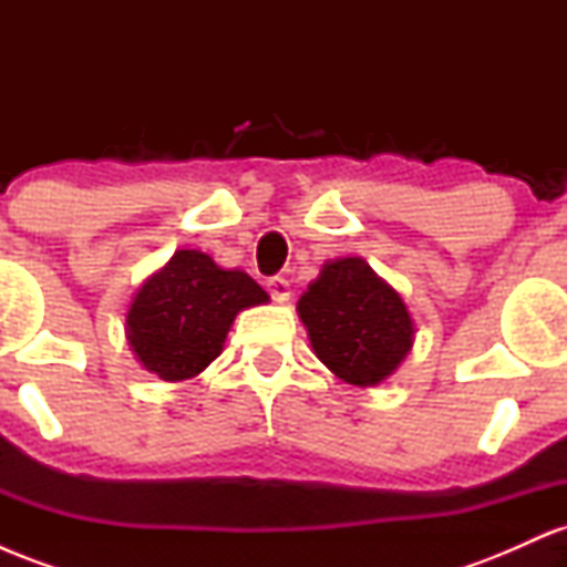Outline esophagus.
<instances>
[{
    "mask_svg": "<svg viewBox=\"0 0 567 567\" xmlns=\"http://www.w3.org/2000/svg\"><path fill=\"white\" fill-rule=\"evenodd\" d=\"M266 290H269L271 301H277V303L290 301V282L285 277H269V279H266Z\"/></svg>",
    "mask_w": 567,
    "mask_h": 567,
    "instance_id": "esophagus-1",
    "label": "esophagus"
}]
</instances>
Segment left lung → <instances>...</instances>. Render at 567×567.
I'll use <instances>...</instances> for the list:
<instances>
[{
    "instance_id": "left-lung-1",
    "label": "left lung",
    "mask_w": 567,
    "mask_h": 567,
    "mask_svg": "<svg viewBox=\"0 0 567 567\" xmlns=\"http://www.w3.org/2000/svg\"><path fill=\"white\" fill-rule=\"evenodd\" d=\"M298 315L315 354L354 386L381 383L413 347V320L400 292L362 258L324 264L298 301Z\"/></svg>"
}]
</instances>
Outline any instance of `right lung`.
I'll use <instances>...</instances> for the list:
<instances>
[{
	"label": "right lung",
	"mask_w": 567,
	"mask_h": 567,
	"mask_svg": "<svg viewBox=\"0 0 567 567\" xmlns=\"http://www.w3.org/2000/svg\"><path fill=\"white\" fill-rule=\"evenodd\" d=\"M269 301L239 269H220L199 250H178L141 285L127 311V341L148 373L186 381L224 349L237 311Z\"/></svg>",
	"instance_id": "right-lung-1"
}]
</instances>
